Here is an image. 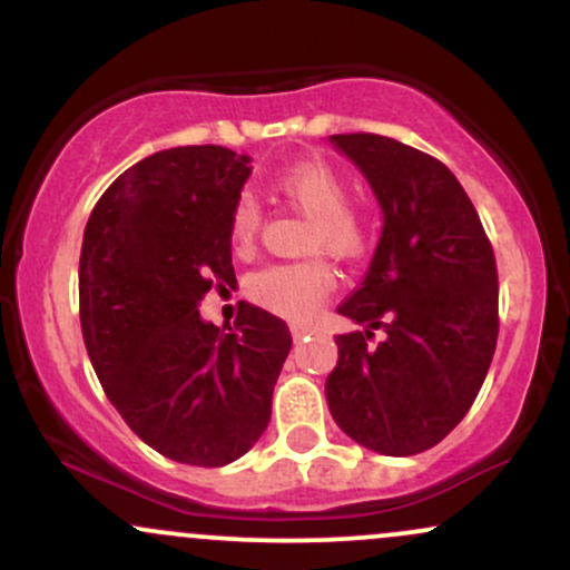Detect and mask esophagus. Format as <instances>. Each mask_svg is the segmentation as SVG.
<instances>
[{"label": "esophagus", "mask_w": 570, "mask_h": 570, "mask_svg": "<svg viewBox=\"0 0 570 570\" xmlns=\"http://www.w3.org/2000/svg\"><path fill=\"white\" fill-rule=\"evenodd\" d=\"M289 330H292V337H294V340H303L305 335H311L313 326H311V324H303V322H292Z\"/></svg>", "instance_id": "34e87169"}]
</instances>
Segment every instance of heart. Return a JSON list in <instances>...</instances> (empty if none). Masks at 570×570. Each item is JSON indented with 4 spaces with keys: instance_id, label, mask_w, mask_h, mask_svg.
Returning <instances> with one entry per match:
<instances>
[{
    "instance_id": "heart-1",
    "label": "heart",
    "mask_w": 570,
    "mask_h": 570,
    "mask_svg": "<svg viewBox=\"0 0 570 570\" xmlns=\"http://www.w3.org/2000/svg\"><path fill=\"white\" fill-rule=\"evenodd\" d=\"M276 189L286 200L313 217L307 244L326 248L337 257H353L364 244L362 222L348 208L351 189L345 176L322 158H305L286 166L276 176ZM259 214L252 195H240L230 212V240L235 252H248L257 240ZM335 276L322 259H299V263L267 265L248 278V297L265 311L284 318H307L318 303L332 292Z\"/></svg>"
}]
</instances>
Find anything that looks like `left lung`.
<instances>
[{"instance_id": "obj_1", "label": "left lung", "mask_w": 570, "mask_h": 570, "mask_svg": "<svg viewBox=\"0 0 570 570\" xmlns=\"http://www.w3.org/2000/svg\"><path fill=\"white\" fill-rule=\"evenodd\" d=\"M330 144L370 181L383 230L362 286L337 307L367 330L335 337L326 404L362 448L423 453L463 421L488 375L499 337L493 248L444 163L375 134ZM375 328L386 337L372 346Z\"/></svg>"}]
</instances>
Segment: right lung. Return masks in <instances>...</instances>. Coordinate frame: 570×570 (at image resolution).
<instances>
[{
	"mask_svg": "<svg viewBox=\"0 0 570 570\" xmlns=\"http://www.w3.org/2000/svg\"><path fill=\"white\" fill-rule=\"evenodd\" d=\"M252 158L200 144L149 155L96 203L80 252V324L98 383L171 461L225 466L263 436L289 326L244 303L235 326L200 299L235 281L230 212Z\"/></svg>",
	"mask_w": 570,
	"mask_h": 570,
	"instance_id": "right-lung-1",
	"label": "right lung"
}]
</instances>
